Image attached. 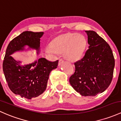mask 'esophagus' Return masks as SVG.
<instances>
[{"label": "esophagus", "instance_id": "34e87169", "mask_svg": "<svg viewBox=\"0 0 121 121\" xmlns=\"http://www.w3.org/2000/svg\"><path fill=\"white\" fill-rule=\"evenodd\" d=\"M63 62H64V60H63V59H59V62H58V65H59V66H60L61 64L63 63Z\"/></svg>", "mask_w": 121, "mask_h": 121}]
</instances>
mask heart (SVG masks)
<instances>
[{
  "instance_id": "obj_1",
  "label": "heart",
  "mask_w": 121,
  "mask_h": 121,
  "mask_svg": "<svg viewBox=\"0 0 121 121\" xmlns=\"http://www.w3.org/2000/svg\"><path fill=\"white\" fill-rule=\"evenodd\" d=\"M87 45L85 37L75 33L63 34L54 39L45 48L47 54L63 53L69 60L77 61L84 54Z\"/></svg>"
}]
</instances>
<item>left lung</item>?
<instances>
[{
	"label": "left lung",
	"instance_id": "1",
	"mask_svg": "<svg viewBox=\"0 0 121 121\" xmlns=\"http://www.w3.org/2000/svg\"><path fill=\"white\" fill-rule=\"evenodd\" d=\"M89 49L74 63L75 72L70 77L71 86L84 96L102 93L112 81L115 60L108 44L93 30L85 31Z\"/></svg>",
	"mask_w": 121,
	"mask_h": 121
}]
</instances>
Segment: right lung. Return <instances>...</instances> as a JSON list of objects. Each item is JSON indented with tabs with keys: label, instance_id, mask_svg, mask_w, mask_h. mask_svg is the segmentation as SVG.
Wrapping results in <instances>:
<instances>
[{
	"label": "right lung",
	"instance_id": "add662e5",
	"mask_svg": "<svg viewBox=\"0 0 121 121\" xmlns=\"http://www.w3.org/2000/svg\"><path fill=\"white\" fill-rule=\"evenodd\" d=\"M43 32L25 31L10 42L3 62L4 74L9 88L14 93L31 99L39 96L46 89L50 72L57 68L58 60L50 62L44 58L25 65L14 59L11 55L24 50L25 47L35 49L39 54L40 38Z\"/></svg>",
	"mask_w": 121,
	"mask_h": 121
}]
</instances>
